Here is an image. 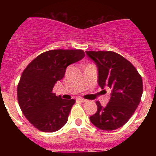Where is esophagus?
<instances>
[{"label": "esophagus", "mask_w": 156, "mask_h": 156, "mask_svg": "<svg viewBox=\"0 0 156 156\" xmlns=\"http://www.w3.org/2000/svg\"><path fill=\"white\" fill-rule=\"evenodd\" d=\"M77 100L80 101H81V102H86L87 101L84 98H77Z\"/></svg>", "instance_id": "1"}]
</instances>
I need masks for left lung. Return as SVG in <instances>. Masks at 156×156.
I'll return each instance as SVG.
<instances>
[{"mask_svg":"<svg viewBox=\"0 0 156 156\" xmlns=\"http://www.w3.org/2000/svg\"><path fill=\"white\" fill-rule=\"evenodd\" d=\"M87 55L98 69V84L112 90L105 107L96 101L98 111L90 117V122L102 130L121 127L132 116L143 93L141 76L134 66L119 54L110 51H87Z\"/></svg>","mask_w":156,"mask_h":156,"instance_id":"8db88e82","label":"left lung"}]
</instances>
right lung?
Segmentation results:
<instances>
[{
    "label": "right lung",
    "mask_w": 156,
    "mask_h": 156,
    "mask_svg": "<svg viewBox=\"0 0 156 156\" xmlns=\"http://www.w3.org/2000/svg\"><path fill=\"white\" fill-rule=\"evenodd\" d=\"M84 51L50 50L41 54L23 72L17 86V98L23 113L37 129L51 133L61 129L68 120L76 101L65 100L53 93L67 66L80 61Z\"/></svg>",
    "instance_id": "obj_1"
}]
</instances>
